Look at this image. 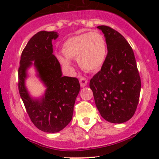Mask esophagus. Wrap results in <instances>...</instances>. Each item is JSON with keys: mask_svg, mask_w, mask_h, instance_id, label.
Listing matches in <instances>:
<instances>
[{"mask_svg": "<svg viewBox=\"0 0 159 159\" xmlns=\"http://www.w3.org/2000/svg\"><path fill=\"white\" fill-rule=\"evenodd\" d=\"M79 81H80V84H81V86L82 88L85 87V86L87 85L88 80L86 79L85 78H84V77H81V78L79 79Z\"/></svg>", "mask_w": 159, "mask_h": 159, "instance_id": "1", "label": "esophagus"}]
</instances>
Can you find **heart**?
<instances>
[{
	"mask_svg": "<svg viewBox=\"0 0 159 159\" xmlns=\"http://www.w3.org/2000/svg\"><path fill=\"white\" fill-rule=\"evenodd\" d=\"M64 55L57 56L65 68H70V59H77L81 68L89 71L98 70L103 65L107 54L105 41L97 31L71 37L62 46Z\"/></svg>",
	"mask_w": 159,
	"mask_h": 159,
	"instance_id": "b5f03b06",
	"label": "heart"
}]
</instances>
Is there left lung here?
Instances as JSON below:
<instances>
[{
    "label": "left lung",
    "instance_id": "1",
    "mask_svg": "<svg viewBox=\"0 0 159 159\" xmlns=\"http://www.w3.org/2000/svg\"><path fill=\"white\" fill-rule=\"evenodd\" d=\"M103 32L108 48L101 70L89 86L104 119L121 124L132 118L141 91V78L131 47L125 38L108 26L97 27Z\"/></svg>",
    "mask_w": 159,
    "mask_h": 159
}]
</instances>
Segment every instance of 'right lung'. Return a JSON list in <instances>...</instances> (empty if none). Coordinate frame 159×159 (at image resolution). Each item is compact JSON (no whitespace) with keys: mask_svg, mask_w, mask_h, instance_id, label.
<instances>
[{"mask_svg":"<svg viewBox=\"0 0 159 159\" xmlns=\"http://www.w3.org/2000/svg\"><path fill=\"white\" fill-rule=\"evenodd\" d=\"M57 37V32L45 30L34 35L22 51L18 68L19 93L27 113L38 129L49 133L58 132L69 124L80 91L78 78L62 76L60 63L53 54L51 42ZM31 65L47 88L41 99H32L25 87L26 70Z\"/></svg>","mask_w":159,"mask_h":159,"instance_id":"right-lung-1","label":"right lung"}]
</instances>
